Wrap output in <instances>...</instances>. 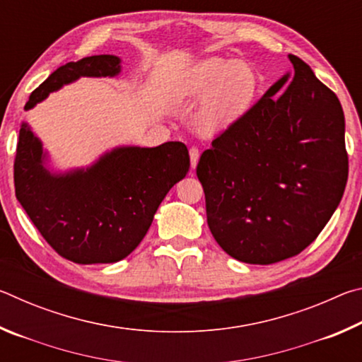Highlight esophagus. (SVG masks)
<instances>
[{
    "label": "esophagus",
    "instance_id": "1",
    "mask_svg": "<svg viewBox=\"0 0 362 362\" xmlns=\"http://www.w3.org/2000/svg\"><path fill=\"white\" fill-rule=\"evenodd\" d=\"M189 161H192V169H194L196 164L199 161V150L196 148V146L189 148Z\"/></svg>",
    "mask_w": 362,
    "mask_h": 362
}]
</instances>
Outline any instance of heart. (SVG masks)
<instances>
[{"mask_svg": "<svg viewBox=\"0 0 362 362\" xmlns=\"http://www.w3.org/2000/svg\"><path fill=\"white\" fill-rule=\"evenodd\" d=\"M259 75L250 64L211 57L196 64L175 90L177 102L193 105L201 100L194 124L203 136L230 129L252 107Z\"/></svg>", "mask_w": 362, "mask_h": 362, "instance_id": "heart-1", "label": "heart"}]
</instances>
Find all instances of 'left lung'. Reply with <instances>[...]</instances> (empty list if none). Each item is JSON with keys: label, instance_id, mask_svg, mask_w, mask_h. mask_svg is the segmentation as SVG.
Masks as SVG:
<instances>
[{"label": "left lung", "instance_id": "left-lung-1", "mask_svg": "<svg viewBox=\"0 0 362 362\" xmlns=\"http://www.w3.org/2000/svg\"><path fill=\"white\" fill-rule=\"evenodd\" d=\"M289 73L212 140L196 175L212 236L233 259L269 265L302 252L339 206L348 179L345 116L310 65Z\"/></svg>", "mask_w": 362, "mask_h": 362}]
</instances>
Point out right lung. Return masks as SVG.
Here are the masks:
<instances>
[{
  "label": "right lung",
  "instance_id": "obj_1",
  "mask_svg": "<svg viewBox=\"0 0 362 362\" xmlns=\"http://www.w3.org/2000/svg\"><path fill=\"white\" fill-rule=\"evenodd\" d=\"M121 59L90 56L69 62L36 88L25 110L81 76H116ZM47 153L22 122L14 161L16 196L41 236L59 255L81 265L115 263L136 249L148 231L164 196L187 175L185 144L155 148L118 146L93 166L52 174Z\"/></svg>",
  "mask_w": 362,
  "mask_h": 362
}]
</instances>
